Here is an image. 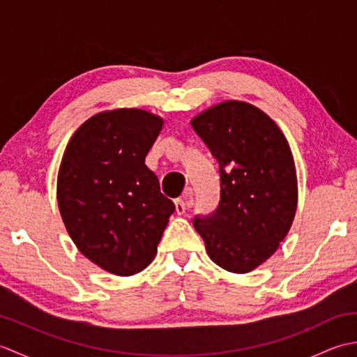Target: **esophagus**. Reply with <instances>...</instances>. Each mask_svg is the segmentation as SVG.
Masks as SVG:
<instances>
[{"mask_svg":"<svg viewBox=\"0 0 357 357\" xmlns=\"http://www.w3.org/2000/svg\"><path fill=\"white\" fill-rule=\"evenodd\" d=\"M190 196H192V188H185L184 198H190ZM174 208H176L178 215H184L187 210V202L184 199H176L174 201Z\"/></svg>","mask_w":357,"mask_h":357,"instance_id":"esophagus-1","label":"esophagus"}]
</instances>
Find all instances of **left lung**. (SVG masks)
Returning <instances> with one entry per match:
<instances>
[{
    "instance_id": "obj_1",
    "label": "left lung",
    "mask_w": 357,
    "mask_h": 357,
    "mask_svg": "<svg viewBox=\"0 0 357 357\" xmlns=\"http://www.w3.org/2000/svg\"><path fill=\"white\" fill-rule=\"evenodd\" d=\"M193 130L219 164L221 199L193 225L210 259L248 273L276 252L298 207L294 159L268 115L244 101L216 104L192 119Z\"/></svg>"
}]
</instances>
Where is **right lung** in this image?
Segmentation results:
<instances>
[{
	"label": "right lung",
	"mask_w": 357,
	"mask_h": 357,
	"mask_svg": "<svg viewBox=\"0 0 357 357\" xmlns=\"http://www.w3.org/2000/svg\"><path fill=\"white\" fill-rule=\"evenodd\" d=\"M164 121L141 109L96 113L73 133L58 172L59 213L89 261L132 276L155 259L174 211L146 165Z\"/></svg>",
	"instance_id": "obj_1"
}]
</instances>
